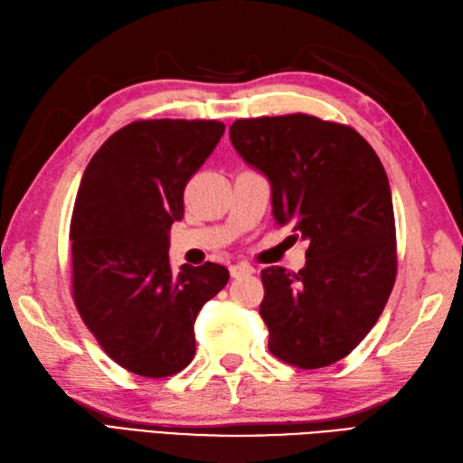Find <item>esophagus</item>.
<instances>
[{
  "label": "esophagus",
  "instance_id": "34e87169",
  "mask_svg": "<svg viewBox=\"0 0 463 463\" xmlns=\"http://www.w3.org/2000/svg\"><path fill=\"white\" fill-rule=\"evenodd\" d=\"M231 271V277L232 279H238V277H246V275H251L253 273V267L248 265V263H234L229 267Z\"/></svg>",
  "mask_w": 463,
  "mask_h": 463
}]
</instances>
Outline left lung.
Returning <instances> with one entry per match:
<instances>
[{"instance_id":"obj_1","label":"left lung","mask_w":463,"mask_h":463,"mask_svg":"<svg viewBox=\"0 0 463 463\" xmlns=\"http://www.w3.org/2000/svg\"><path fill=\"white\" fill-rule=\"evenodd\" d=\"M231 142L269 178L275 221L309 244L298 273L261 271L269 352L302 369L331 365L365 338L394 287L396 227L383 163L352 127L304 113L238 118Z\"/></svg>"}]
</instances>
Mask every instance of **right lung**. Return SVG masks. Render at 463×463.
<instances>
[{"label": "right lung", "mask_w": 463, "mask_h": 463, "mask_svg": "<svg viewBox=\"0 0 463 463\" xmlns=\"http://www.w3.org/2000/svg\"><path fill=\"white\" fill-rule=\"evenodd\" d=\"M222 132V123L198 118L134 121L94 154L74 200V304L103 352L147 379L192 362L194 321L229 280L219 263H184L175 273L169 261L184 186Z\"/></svg>", "instance_id": "1"}]
</instances>
